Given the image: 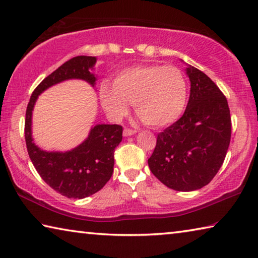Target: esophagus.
Instances as JSON below:
<instances>
[{
    "label": "esophagus",
    "instance_id": "obj_1",
    "mask_svg": "<svg viewBox=\"0 0 258 258\" xmlns=\"http://www.w3.org/2000/svg\"><path fill=\"white\" fill-rule=\"evenodd\" d=\"M137 130H132V128H124V135L125 137H130V135H133L137 133Z\"/></svg>",
    "mask_w": 258,
    "mask_h": 258
}]
</instances>
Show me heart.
Wrapping results in <instances>:
<instances>
[{
  "instance_id": "heart-1",
  "label": "heart",
  "mask_w": 258,
  "mask_h": 258,
  "mask_svg": "<svg viewBox=\"0 0 258 258\" xmlns=\"http://www.w3.org/2000/svg\"><path fill=\"white\" fill-rule=\"evenodd\" d=\"M187 86L182 72L163 64L135 66L120 71L100 87V100L109 115L119 118L135 103V111L143 123L164 127L178 119L184 110Z\"/></svg>"
}]
</instances>
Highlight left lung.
Listing matches in <instances>:
<instances>
[{"label":"left lung","instance_id":"obj_1","mask_svg":"<svg viewBox=\"0 0 258 258\" xmlns=\"http://www.w3.org/2000/svg\"><path fill=\"white\" fill-rule=\"evenodd\" d=\"M190 98L182 117L157 135L150 171L166 186L194 191L207 185L225 159L231 116L225 95L206 74L186 68Z\"/></svg>","mask_w":258,"mask_h":258}]
</instances>
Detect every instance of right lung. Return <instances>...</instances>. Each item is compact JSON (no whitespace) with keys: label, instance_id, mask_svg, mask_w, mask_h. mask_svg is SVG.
<instances>
[{"label":"right lung","instance_id":"right-lung-1","mask_svg":"<svg viewBox=\"0 0 258 258\" xmlns=\"http://www.w3.org/2000/svg\"><path fill=\"white\" fill-rule=\"evenodd\" d=\"M95 61V56L78 55L61 64L34 90L26 110L25 140L29 158L46 184L67 198L89 197L110 180L115 163L113 152L123 139V127L117 124L95 125L89 138L75 149L46 152L33 142L32 111L38 95L56 83L80 78L94 85L97 78L90 69Z\"/></svg>","mask_w":258,"mask_h":258}]
</instances>
